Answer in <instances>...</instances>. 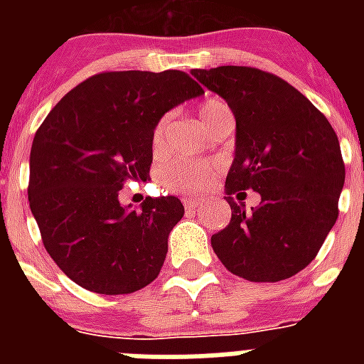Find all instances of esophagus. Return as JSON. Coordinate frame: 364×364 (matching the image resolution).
<instances>
[{
    "instance_id": "esophagus-1",
    "label": "esophagus",
    "mask_w": 364,
    "mask_h": 364,
    "mask_svg": "<svg viewBox=\"0 0 364 364\" xmlns=\"http://www.w3.org/2000/svg\"><path fill=\"white\" fill-rule=\"evenodd\" d=\"M198 205H200V200H187V202H185V210L191 213V211L198 210Z\"/></svg>"
}]
</instances>
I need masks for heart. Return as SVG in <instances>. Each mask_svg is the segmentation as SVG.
Segmentation results:
<instances>
[{"label":"heart","mask_w":364,"mask_h":364,"mask_svg":"<svg viewBox=\"0 0 364 364\" xmlns=\"http://www.w3.org/2000/svg\"><path fill=\"white\" fill-rule=\"evenodd\" d=\"M227 113H230V111L221 100H205L200 107V121H202L204 128H208L215 119L227 115ZM168 126H170V115L162 117L154 126L153 136H151V147H153L154 154H160L164 151ZM211 177H213V170L210 166L183 159L171 160V162L162 166L159 171L160 185L168 191H173V193H200L208 187Z\"/></svg>","instance_id":"1"}]
</instances>
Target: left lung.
Masks as SVG:
<instances>
[{"label": "left lung", "mask_w": 364, "mask_h": 364, "mask_svg": "<svg viewBox=\"0 0 364 364\" xmlns=\"http://www.w3.org/2000/svg\"><path fill=\"white\" fill-rule=\"evenodd\" d=\"M236 119L225 193L232 210L211 247L228 272L257 283L299 274L338 219L346 168L336 132L321 111L279 77L243 65L191 71ZM251 188V212L230 193Z\"/></svg>", "instance_id": "left-lung-1"}]
</instances>
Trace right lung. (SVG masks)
I'll return each mask as SVG.
<instances>
[{
	"label": "right lung",
	"mask_w": 364,
	"mask_h": 364,
	"mask_svg": "<svg viewBox=\"0 0 364 364\" xmlns=\"http://www.w3.org/2000/svg\"><path fill=\"white\" fill-rule=\"evenodd\" d=\"M202 94L177 70L107 71L65 94L39 126L28 200L43 245L71 282L128 294L156 279L185 208L160 196L134 210L119 193L126 181L149 177L156 122Z\"/></svg>",
	"instance_id": "add662e5"
}]
</instances>
